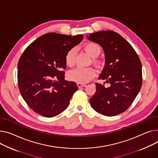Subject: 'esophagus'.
I'll return each instance as SVG.
<instances>
[{"label":"esophagus","mask_w":158,"mask_h":158,"mask_svg":"<svg viewBox=\"0 0 158 158\" xmlns=\"http://www.w3.org/2000/svg\"><path fill=\"white\" fill-rule=\"evenodd\" d=\"M77 86L79 87V88H82V87L86 86V85H85V84H81V83H77Z\"/></svg>","instance_id":"34e87169"}]
</instances>
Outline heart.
<instances>
[{
	"label": "heart",
	"mask_w": 158,
	"mask_h": 158,
	"mask_svg": "<svg viewBox=\"0 0 158 158\" xmlns=\"http://www.w3.org/2000/svg\"><path fill=\"white\" fill-rule=\"evenodd\" d=\"M85 50L92 58H97L101 52L100 46L94 43H87L84 46ZM76 49H71L65 56V63L67 66L73 67L76 63ZM96 76V71L93 68L77 67L70 71L68 73L69 78L78 83H87Z\"/></svg>",
	"instance_id": "1"
}]
</instances>
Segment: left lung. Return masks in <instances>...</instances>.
Here are the masks:
<instances>
[{"instance_id":"8db88e82","label":"left lung","mask_w":158,"mask_h":158,"mask_svg":"<svg viewBox=\"0 0 158 158\" xmlns=\"http://www.w3.org/2000/svg\"><path fill=\"white\" fill-rule=\"evenodd\" d=\"M87 38L103 48L106 64L98 79L110 84L107 88L105 83H96L91 106L106 116L119 114L128 109L141 89L140 60L128 42L115 31H97Z\"/></svg>"}]
</instances>
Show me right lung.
Returning a JSON list of instances; mask_svg holds the SVG:
<instances>
[{
	"instance_id": "1",
	"label": "right lung",
	"mask_w": 158,
	"mask_h": 158,
	"mask_svg": "<svg viewBox=\"0 0 158 158\" xmlns=\"http://www.w3.org/2000/svg\"><path fill=\"white\" fill-rule=\"evenodd\" d=\"M82 39V35L46 34L31 43L21 56L18 64L19 89L36 113L52 118L69 106L78 87L74 82L65 80V56Z\"/></svg>"
}]
</instances>
